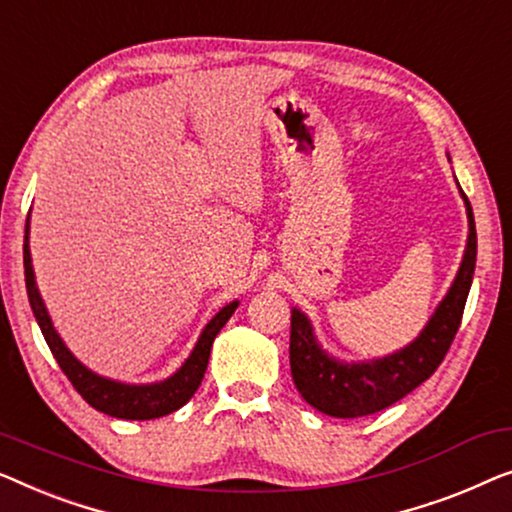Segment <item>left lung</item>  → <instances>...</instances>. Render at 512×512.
<instances>
[{
  "instance_id": "left-lung-1",
  "label": "left lung",
  "mask_w": 512,
  "mask_h": 512,
  "mask_svg": "<svg viewBox=\"0 0 512 512\" xmlns=\"http://www.w3.org/2000/svg\"><path fill=\"white\" fill-rule=\"evenodd\" d=\"M469 215V243L455 283L441 306L431 315L429 325L406 348L376 362L343 364L320 350L311 322L297 308L290 327V369L301 397L313 408L331 417H362L378 413L422 385L448 355L469 297L478 236L469 197L462 192Z\"/></svg>"
}]
</instances>
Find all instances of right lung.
<instances>
[{
  "mask_svg": "<svg viewBox=\"0 0 512 512\" xmlns=\"http://www.w3.org/2000/svg\"><path fill=\"white\" fill-rule=\"evenodd\" d=\"M27 232H30V218H27V227H25V234ZM23 262H25L27 297H30L34 318H37L41 334L46 338L48 348L57 359V364H60L64 376L69 378V383L74 385V390L81 394L92 408L102 410V413L111 417H120V420H155V417L169 415L181 406H185V403L192 399V394L197 392L201 380H204L215 336H218V331L227 325V320L232 318L236 306H239V301H232V304L222 308V311L208 322L204 331H201L197 345H194L192 355L187 357V362L174 373V376L155 385H122L85 369V366L67 350V345L62 343V338L57 336V331L53 329V322H50L46 313V306H43V301L39 297L37 283H34L27 236L23 246Z\"/></svg>",
  "mask_w": 512,
  "mask_h": 512,
  "instance_id": "obj_1",
  "label": "right lung"
}]
</instances>
